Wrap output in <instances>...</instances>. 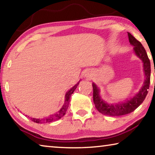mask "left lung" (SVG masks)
Returning <instances> with one entry per match:
<instances>
[{
  "label": "left lung",
  "mask_w": 155,
  "mask_h": 155,
  "mask_svg": "<svg viewBox=\"0 0 155 155\" xmlns=\"http://www.w3.org/2000/svg\"><path fill=\"white\" fill-rule=\"evenodd\" d=\"M128 40L131 45L133 46V49L136 55L143 62V71L145 74L146 79L143 85L139 92L135 96L124 103H119L115 104H109L102 100L99 95L100 90L95 83H93V100L96 108L98 111L106 115L109 116H120L127 115L134 111L140 104L143 103L146 98L150 83V62L145 48H143L140 41L136 40L130 33H128Z\"/></svg>",
  "instance_id": "8db88e82"
}]
</instances>
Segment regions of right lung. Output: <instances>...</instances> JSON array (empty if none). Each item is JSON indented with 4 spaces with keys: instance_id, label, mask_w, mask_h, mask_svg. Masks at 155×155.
<instances>
[{
    "instance_id": "right-lung-1",
    "label": "right lung",
    "mask_w": 155,
    "mask_h": 155,
    "mask_svg": "<svg viewBox=\"0 0 155 155\" xmlns=\"http://www.w3.org/2000/svg\"><path fill=\"white\" fill-rule=\"evenodd\" d=\"M78 84H79V82H78L77 85H75L74 87H72L70 90L68 91L65 96V103L63 105V107L61 108V109L59 110L58 112H57L56 114L51 115L48 117H44V118H41V119H38V118H32L31 117V120H32L33 122L38 123V124H42V123H48V122H52L54 121H56V120H58L59 119L61 118V117L64 116V115L65 114V113L67 111V109L68 108V106H69V103H70V96H71L72 94H73L74 90H76V88L78 86Z\"/></svg>"
}]
</instances>
